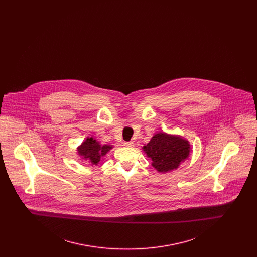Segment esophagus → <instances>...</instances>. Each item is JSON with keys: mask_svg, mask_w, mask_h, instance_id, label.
<instances>
[{"mask_svg": "<svg viewBox=\"0 0 257 257\" xmlns=\"http://www.w3.org/2000/svg\"><path fill=\"white\" fill-rule=\"evenodd\" d=\"M123 145H124L125 147H132L134 146V143H133V142H124Z\"/></svg>", "mask_w": 257, "mask_h": 257, "instance_id": "esophagus-1", "label": "esophagus"}]
</instances>
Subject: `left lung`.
<instances>
[{
    "label": "left lung",
    "mask_w": 257,
    "mask_h": 257,
    "mask_svg": "<svg viewBox=\"0 0 257 257\" xmlns=\"http://www.w3.org/2000/svg\"><path fill=\"white\" fill-rule=\"evenodd\" d=\"M144 151L152 160V166L161 172L172 171L188 158L189 143L180 137L158 133L144 147Z\"/></svg>",
    "instance_id": "left-lung-1"
}]
</instances>
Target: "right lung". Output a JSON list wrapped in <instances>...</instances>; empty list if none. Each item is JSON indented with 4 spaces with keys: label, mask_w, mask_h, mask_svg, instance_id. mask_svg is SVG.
Here are the masks:
<instances>
[{
    "label": "right lung",
    "mask_w": 257,
    "mask_h": 257,
    "mask_svg": "<svg viewBox=\"0 0 257 257\" xmlns=\"http://www.w3.org/2000/svg\"><path fill=\"white\" fill-rule=\"evenodd\" d=\"M110 146H101L93 138H87L78 148V152L83 159L87 161L91 166H96L100 159L110 150Z\"/></svg>",
    "instance_id": "obj_1"
}]
</instances>
